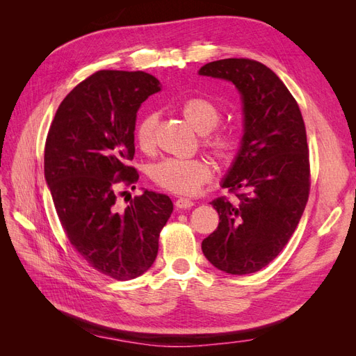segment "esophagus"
Masks as SVG:
<instances>
[{
    "instance_id": "1",
    "label": "esophagus",
    "mask_w": 356,
    "mask_h": 356,
    "mask_svg": "<svg viewBox=\"0 0 356 356\" xmlns=\"http://www.w3.org/2000/svg\"><path fill=\"white\" fill-rule=\"evenodd\" d=\"M175 207L177 209H190L191 207H195V202L187 197H179L175 202Z\"/></svg>"
}]
</instances>
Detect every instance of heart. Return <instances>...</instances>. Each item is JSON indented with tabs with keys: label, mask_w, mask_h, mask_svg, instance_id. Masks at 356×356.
<instances>
[{
	"label": "heart",
	"mask_w": 356,
	"mask_h": 356,
	"mask_svg": "<svg viewBox=\"0 0 356 356\" xmlns=\"http://www.w3.org/2000/svg\"><path fill=\"white\" fill-rule=\"evenodd\" d=\"M179 111L195 131L203 134L202 145L224 165L238 159L242 143L239 135L232 129L217 127L222 113L220 106L207 96H188L179 104ZM157 115L148 113L135 124L134 141L143 153L154 149V131ZM212 175V166L207 159H163L152 165L148 177L154 184L175 195H193Z\"/></svg>",
	"instance_id": "obj_1"
}]
</instances>
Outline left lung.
I'll use <instances>...</instances> for the list:
<instances>
[{"label":"left lung","mask_w":356,"mask_h":356,"mask_svg":"<svg viewBox=\"0 0 356 356\" xmlns=\"http://www.w3.org/2000/svg\"><path fill=\"white\" fill-rule=\"evenodd\" d=\"M199 74L232 81L242 95L245 114L241 153L222 182L236 199L211 202L220 222L203 239L202 251L225 273H255L284 250L309 199L303 115L282 80L261 62L221 59Z\"/></svg>","instance_id":"left-lung-1"}]
</instances>
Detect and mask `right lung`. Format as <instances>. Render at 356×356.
<instances>
[{"label": "right lung", "mask_w": 356, "mask_h": 356, "mask_svg": "<svg viewBox=\"0 0 356 356\" xmlns=\"http://www.w3.org/2000/svg\"><path fill=\"white\" fill-rule=\"evenodd\" d=\"M159 90L144 71L95 72L60 102L46 139L44 175L62 229L86 263L115 281L152 267L174 211L161 193L145 190L122 207L115 191L139 178L129 165L136 113Z\"/></svg>", "instance_id": "obj_1"}]
</instances>
